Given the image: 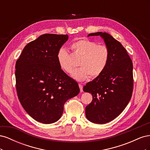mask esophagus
I'll return each instance as SVG.
<instances>
[{"mask_svg": "<svg viewBox=\"0 0 150 150\" xmlns=\"http://www.w3.org/2000/svg\"><path fill=\"white\" fill-rule=\"evenodd\" d=\"M79 88H80V91H81V93H82L83 91V86L81 84H79Z\"/></svg>", "mask_w": 150, "mask_h": 150, "instance_id": "obj_1", "label": "esophagus"}]
</instances>
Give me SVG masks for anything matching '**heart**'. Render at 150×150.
<instances>
[{"label":"heart","mask_w":150,"mask_h":150,"mask_svg":"<svg viewBox=\"0 0 150 150\" xmlns=\"http://www.w3.org/2000/svg\"><path fill=\"white\" fill-rule=\"evenodd\" d=\"M71 49L81 56L78 69L72 72V76L78 81H83L89 76L95 78L105 69L110 59V50L103 44H98L86 39H80L71 45ZM69 53L64 48L58 51L57 59L61 69L67 73H71L73 67L69 61Z\"/></svg>","instance_id":"heart-1"}]
</instances>
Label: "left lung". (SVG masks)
I'll return each instance as SVG.
<instances>
[{"label": "left lung", "instance_id": "left-lung-1", "mask_svg": "<svg viewBox=\"0 0 150 150\" xmlns=\"http://www.w3.org/2000/svg\"><path fill=\"white\" fill-rule=\"evenodd\" d=\"M100 35L110 50V59L105 69L84 86L91 93L92 102L86 107V116L94 123L104 124L114 120L129 102L133 89V62L125 48L106 33H91Z\"/></svg>", "mask_w": 150, "mask_h": 150}]
</instances>
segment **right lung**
Returning a JSON list of instances; mask_svg holds the SVG:
<instances>
[{
	"label": "right lung",
	"mask_w": 150,
	"mask_h": 150,
	"mask_svg": "<svg viewBox=\"0 0 150 150\" xmlns=\"http://www.w3.org/2000/svg\"><path fill=\"white\" fill-rule=\"evenodd\" d=\"M67 39V34H42L26 45L16 61L18 98L25 111L42 123L59 120L65 103L80 91L57 62L58 51Z\"/></svg>",
	"instance_id": "obj_1"
}]
</instances>
